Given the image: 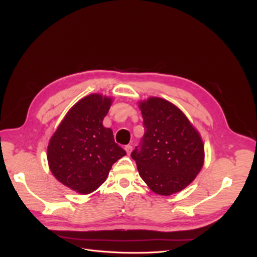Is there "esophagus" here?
Listing matches in <instances>:
<instances>
[{
  "label": "esophagus",
  "mask_w": 257,
  "mask_h": 257,
  "mask_svg": "<svg viewBox=\"0 0 257 257\" xmlns=\"http://www.w3.org/2000/svg\"><path fill=\"white\" fill-rule=\"evenodd\" d=\"M125 151L127 152L128 155H130V153L132 152V147H131V146H126V147H125Z\"/></svg>",
  "instance_id": "esophagus-1"
}]
</instances>
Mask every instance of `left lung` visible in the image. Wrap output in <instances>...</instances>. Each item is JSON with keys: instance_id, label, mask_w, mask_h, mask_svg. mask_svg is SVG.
<instances>
[{"instance_id": "left-lung-1", "label": "left lung", "mask_w": 257, "mask_h": 257, "mask_svg": "<svg viewBox=\"0 0 257 257\" xmlns=\"http://www.w3.org/2000/svg\"><path fill=\"white\" fill-rule=\"evenodd\" d=\"M145 134L131 153L140 176L152 192L171 196L191 184L204 165V144L183 111L170 101L139 102Z\"/></svg>"}]
</instances>
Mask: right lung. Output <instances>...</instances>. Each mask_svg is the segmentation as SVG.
<instances>
[{"label":"right lung","instance_id":"add662e5","mask_svg":"<svg viewBox=\"0 0 257 257\" xmlns=\"http://www.w3.org/2000/svg\"><path fill=\"white\" fill-rule=\"evenodd\" d=\"M111 97L90 93L66 112L48 145L51 173L60 183L81 195L96 191L116 160L126 155L115 144L113 132L103 119Z\"/></svg>","mask_w":257,"mask_h":257}]
</instances>
